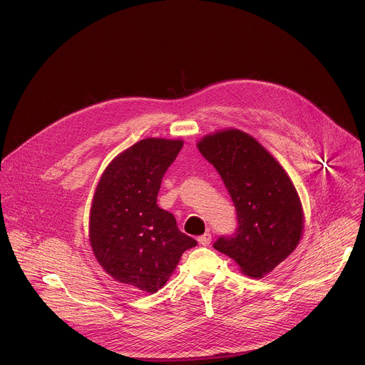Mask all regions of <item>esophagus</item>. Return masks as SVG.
Wrapping results in <instances>:
<instances>
[{
  "mask_svg": "<svg viewBox=\"0 0 365 365\" xmlns=\"http://www.w3.org/2000/svg\"><path fill=\"white\" fill-rule=\"evenodd\" d=\"M197 241H199V244H202V245H210L211 241H212V235H211L210 232H206V234L200 235V237L197 238Z\"/></svg>",
  "mask_w": 365,
  "mask_h": 365,
  "instance_id": "obj_1",
  "label": "esophagus"
}]
</instances>
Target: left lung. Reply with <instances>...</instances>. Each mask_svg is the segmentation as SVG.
Here are the masks:
<instances>
[{"label":"left lung","instance_id":"8db88e82","mask_svg":"<svg viewBox=\"0 0 365 365\" xmlns=\"http://www.w3.org/2000/svg\"><path fill=\"white\" fill-rule=\"evenodd\" d=\"M196 145L221 175L237 210V232L221 237L214 248L244 274L262 279L300 242L304 215L299 193L273 155L241 130L215 131Z\"/></svg>","mask_w":365,"mask_h":365}]
</instances>
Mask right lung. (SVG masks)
<instances>
[{
    "label": "right lung",
    "instance_id": "add662e5",
    "mask_svg": "<svg viewBox=\"0 0 365 365\" xmlns=\"http://www.w3.org/2000/svg\"><path fill=\"white\" fill-rule=\"evenodd\" d=\"M182 140L144 138L103 170L89 211V244L114 280L145 293L162 289L182 254L197 242L158 205L162 179Z\"/></svg>",
    "mask_w": 365,
    "mask_h": 365
}]
</instances>
